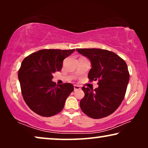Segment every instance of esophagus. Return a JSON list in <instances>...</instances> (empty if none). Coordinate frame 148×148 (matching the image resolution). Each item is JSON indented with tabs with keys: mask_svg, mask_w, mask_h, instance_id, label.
I'll return each instance as SVG.
<instances>
[{
	"mask_svg": "<svg viewBox=\"0 0 148 148\" xmlns=\"http://www.w3.org/2000/svg\"><path fill=\"white\" fill-rule=\"evenodd\" d=\"M81 90V88L79 86H76V85H75L74 86V90L76 91V90Z\"/></svg>",
	"mask_w": 148,
	"mask_h": 148,
	"instance_id": "1",
	"label": "esophagus"
}]
</instances>
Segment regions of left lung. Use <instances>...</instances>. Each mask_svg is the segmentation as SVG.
Returning <instances> with one entry per match:
<instances>
[{
    "instance_id": "left-lung-1",
    "label": "left lung",
    "mask_w": 148,
    "mask_h": 148,
    "mask_svg": "<svg viewBox=\"0 0 148 148\" xmlns=\"http://www.w3.org/2000/svg\"><path fill=\"white\" fill-rule=\"evenodd\" d=\"M79 53L90 60V81H98V88L83 87L85 96L80 108L92 119L106 117L114 112L123 102L129 80L126 62L113 52L99 48H78Z\"/></svg>"
}]
</instances>
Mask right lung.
<instances>
[{"label":"right lung","mask_w":148,"mask_h":148,"mask_svg":"<svg viewBox=\"0 0 148 148\" xmlns=\"http://www.w3.org/2000/svg\"><path fill=\"white\" fill-rule=\"evenodd\" d=\"M75 51L72 50L44 49L24 58L18 72L23 98L29 108L42 116L59 113L74 90L70 83L56 85L52 74L60 71L64 58Z\"/></svg>","instance_id":"right-lung-1"}]
</instances>
